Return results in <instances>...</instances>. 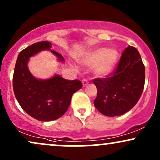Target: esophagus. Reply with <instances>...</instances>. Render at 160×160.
Masks as SVG:
<instances>
[{
    "label": "esophagus",
    "mask_w": 160,
    "mask_h": 160,
    "mask_svg": "<svg viewBox=\"0 0 160 160\" xmlns=\"http://www.w3.org/2000/svg\"><path fill=\"white\" fill-rule=\"evenodd\" d=\"M82 86H86L88 83H89V82H88V80H86V79H83V80H82Z\"/></svg>",
    "instance_id": "34e87169"
}]
</instances>
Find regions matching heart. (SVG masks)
Returning a JSON list of instances; mask_svg holds the SVG:
<instances>
[{
    "instance_id": "obj_1",
    "label": "heart",
    "mask_w": 160,
    "mask_h": 160,
    "mask_svg": "<svg viewBox=\"0 0 160 160\" xmlns=\"http://www.w3.org/2000/svg\"><path fill=\"white\" fill-rule=\"evenodd\" d=\"M118 53L115 49L95 48L78 58L79 63L86 66L92 65L93 73L98 77L106 76L111 72L117 62Z\"/></svg>"
}]
</instances>
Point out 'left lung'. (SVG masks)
<instances>
[{
  "label": "left lung",
  "instance_id": "obj_1",
  "mask_svg": "<svg viewBox=\"0 0 160 160\" xmlns=\"http://www.w3.org/2000/svg\"><path fill=\"white\" fill-rule=\"evenodd\" d=\"M145 81V68L138 51L128 46L122 52L115 71L104 78H95L94 105L102 114H124L138 102Z\"/></svg>",
  "mask_w": 160,
  "mask_h": 160
}]
</instances>
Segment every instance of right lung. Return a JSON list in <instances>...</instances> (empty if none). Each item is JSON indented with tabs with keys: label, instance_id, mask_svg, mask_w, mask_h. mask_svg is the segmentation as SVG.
<instances>
[{
	"label": "right lung",
	"instance_id": "1",
	"mask_svg": "<svg viewBox=\"0 0 160 160\" xmlns=\"http://www.w3.org/2000/svg\"><path fill=\"white\" fill-rule=\"evenodd\" d=\"M51 43L41 41L22 50L18 56L12 78V86L16 100L28 114L40 121L58 119L67 111L71 97L82 88L78 80H65L55 75L47 80L34 78L28 68V62L40 51L48 49L64 62L61 54L51 50Z\"/></svg>",
	"mask_w": 160,
	"mask_h": 160
}]
</instances>
